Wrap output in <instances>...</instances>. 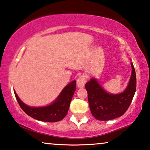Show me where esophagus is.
Listing matches in <instances>:
<instances>
[{
    "mask_svg": "<svg viewBox=\"0 0 150 150\" xmlns=\"http://www.w3.org/2000/svg\"><path fill=\"white\" fill-rule=\"evenodd\" d=\"M86 77L84 75H81L77 79V86L79 88H83L86 83Z\"/></svg>",
    "mask_w": 150,
    "mask_h": 150,
    "instance_id": "1",
    "label": "esophagus"
}]
</instances>
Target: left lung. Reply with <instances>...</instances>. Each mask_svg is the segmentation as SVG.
Returning <instances> with one entry per match:
<instances>
[{
  "instance_id": "left-lung-1",
  "label": "left lung",
  "mask_w": 150,
  "mask_h": 150,
  "mask_svg": "<svg viewBox=\"0 0 150 150\" xmlns=\"http://www.w3.org/2000/svg\"><path fill=\"white\" fill-rule=\"evenodd\" d=\"M132 73L126 90L118 94H109L100 86L95 79L92 78L86 83L90 111L98 120L107 121L122 116L127 111L136 91V73L131 62Z\"/></svg>"
}]
</instances>
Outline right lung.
<instances>
[{"label":"right lung","mask_w":150,"mask_h":150,"mask_svg":"<svg viewBox=\"0 0 150 150\" xmlns=\"http://www.w3.org/2000/svg\"><path fill=\"white\" fill-rule=\"evenodd\" d=\"M75 90L76 81H73L65 86L60 95L51 105L42 107L28 106L20 100L15 91L14 94L20 107L29 116L40 121L56 122L60 121L66 116Z\"/></svg>","instance_id":"right-lung-1"}]
</instances>
